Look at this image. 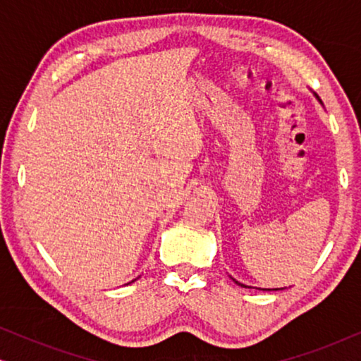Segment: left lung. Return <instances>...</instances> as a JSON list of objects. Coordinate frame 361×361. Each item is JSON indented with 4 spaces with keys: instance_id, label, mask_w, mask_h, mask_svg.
Returning <instances> with one entry per match:
<instances>
[{
    "instance_id": "obj_1",
    "label": "left lung",
    "mask_w": 361,
    "mask_h": 361,
    "mask_svg": "<svg viewBox=\"0 0 361 361\" xmlns=\"http://www.w3.org/2000/svg\"><path fill=\"white\" fill-rule=\"evenodd\" d=\"M314 95H315V93H314ZM315 98H317V100L320 102V98H319L317 95H315ZM320 103H322V102H320ZM231 279H233V278H231ZM233 281H235V279H233ZM235 283L238 284V286H241V288H250V286H245V284H241V283H238V281H235ZM263 290H266V289H263ZM268 290H271V289H268ZM273 290H278V289H273Z\"/></svg>"
}]
</instances>
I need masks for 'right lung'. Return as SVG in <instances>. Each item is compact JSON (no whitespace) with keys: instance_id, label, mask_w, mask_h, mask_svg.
<instances>
[{"instance_id":"add662e5","label":"right lung","mask_w":361,"mask_h":361,"mask_svg":"<svg viewBox=\"0 0 361 361\" xmlns=\"http://www.w3.org/2000/svg\"><path fill=\"white\" fill-rule=\"evenodd\" d=\"M133 281H136V279H133ZM133 281H131V283H133ZM128 284H130V283H128Z\"/></svg>"}]
</instances>
